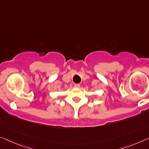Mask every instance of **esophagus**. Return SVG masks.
<instances>
[{
    "mask_svg": "<svg viewBox=\"0 0 149 149\" xmlns=\"http://www.w3.org/2000/svg\"><path fill=\"white\" fill-rule=\"evenodd\" d=\"M79 87H80V85L79 84H74V87H75V88H79Z\"/></svg>",
    "mask_w": 149,
    "mask_h": 149,
    "instance_id": "esophagus-1",
    "label": "esophagus"
}]
</instances>
